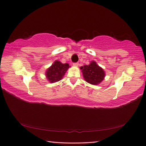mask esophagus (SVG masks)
<instances>
[{
	"instance_id": "obj_1",
	"label": "esophagus",
	"mask_w": 146,
	"mask_h": 146,
	"mask_svg": "<svg viewBox=\"0 0 146 146\" xmlns=\"http://www.w3.org/2000/svg\"><path fill=\"white\" fill-rule=\"evenodd\" d=\"M73 65L75 66V67H78L79 65V63L78 62H76V63H73Z\"/></svg>"
}]
</instances>
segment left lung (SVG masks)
Here are the masks:
<instances>
[{"label":"left lung","instance_id":"obj_1","mask_svg":"<svg viewBox=\"0 0 146 146\" xmlns=\"http://www.w3.org/2000/svg\"><path fill=\"white\" fill-rule=\"evenodd\" d=\"M83 77L85 81L92 84H98L104 79L105 72L95 62H92L88 65L81 67Z\"/></svg>","mask_w":146,"mask_h":146}]
</instances>
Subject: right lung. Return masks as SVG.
Instances as JSON below:
<instances>
[{
	"label": "right lung",
	"instance_id": "1",
	"mask_svg": "<svg viewBox=\"0 0 146 146\" xmlns=\"http://www.w3.org/2000/svg\"><path fill=\"white\" fill-rule=\"evenodd\" d=\"M68 68H69L68 64H64L59 61H55L46 71V78L50 82H55L61 80Z\"/></svg>",
	"mask_w": 146,
	"mask_h": 146
}]
</instances>
